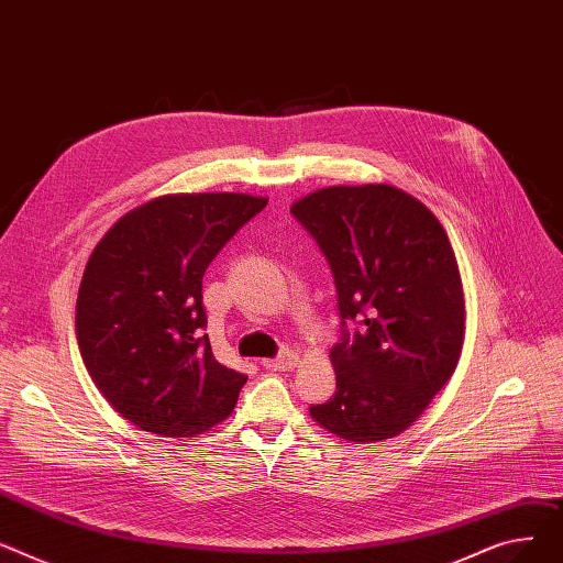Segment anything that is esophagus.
I'll use <instances>...</instances> for the list:
<instances>
[{
  "label": "esophagus",
  "instance_id": "obj_1",
  "mask_svg": "<svg viewBox=\"0 0 563 563\" xmlns=\"http://www.w3.org/2000/svg\"><path fill=\"white\" fill-rule=\"evenodd\" d=\"M261 366L268 371H290L297 366V352H284L277 358H263Z\"/></svg>",
  "mask_w": 563,
  "mask_h": 563
}]
</instances>
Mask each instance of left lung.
<instances>
[{
    "label": "left lung",
    "mask_w": 563,
    "mask_h": 563,
    "mask_svg": "<svg viewBox=\"0 0 563 563\" xmlns=\"http://www.w3.org/2000/svg\"><path fill=\"white\" fill-rule=\"evenodd\" d=\"M332 268L341 341L336 393L313 405L329 434H402L448 384L464 343V288L445 229L409 192L329 186L290 207Z\"/></svg>",
    "instance_id": "left-lung-1"
}]
</instances>
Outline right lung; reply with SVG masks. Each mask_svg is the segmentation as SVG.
<instances>
[{
    "instance_id": "obj_1",
    "label": "right lung",
    "mask_w": 563,
    "mask_h": 563,
    "mask_svg": "<svg viewBox=\"0 0 563 563\" xmlns=\"http://www.w3.org/2000/svg\"><path fill=\"white\" fill-rule=\"evenodd\" d=\"M266 205L245 192L163 195L92 250L77 297L79 352L111 407L145 432L192 437L234 409L247 377L211 352L202 277Z\"/></svg>"
}]
</instances>
